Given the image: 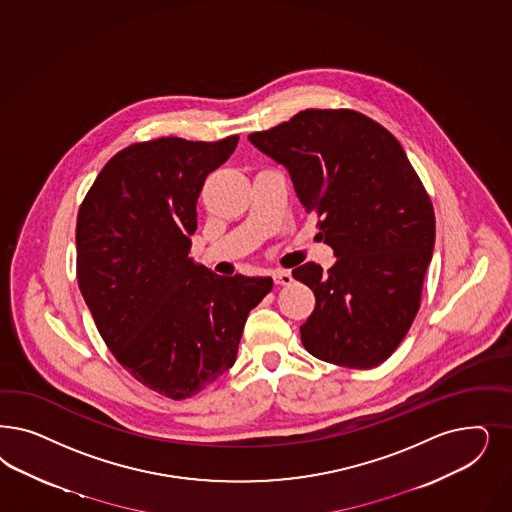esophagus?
Returning a JSON list of instances; mask_svg holds the SVG:
<instances>
[{
    "instance_id": "34e87169",
    "label": "esophagus",
    "mask_w": 512,
    "mask_h": 512,
    "mask_svg": "<svg viewBox=\"0 0 512 512\" xmlns=\"http://www.w3.org/2000/svg\"><path fill=\"white\" fill-rule=\"evenodd\" d=\"M273 281H275V284H279V286H288L294 279H292V273H290V271L277 269V271L273 273Z\"/></svg>"
}]
</instances>
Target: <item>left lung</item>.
<instances>
[{"label": "left lung", "mask_w": 512, "mask_h": 512, "mask_svg": "<svg viewBox=\"0 0 512 512\" xmlns=\"http://www.w3.org/2000/svg\"><path fill=\"white\" fill-rule=\"evenodd\" d=\"M248 141L286 167L337 258L326 273L313 262L292 271L316 297L303 347L324 362L377 367L413 324L435 245L433 207L405 150L348 109H307Z\"/></svg>", "instance_id": "obj_1"}]
</instances>
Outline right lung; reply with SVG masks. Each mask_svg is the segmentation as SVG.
I'll return each instance as SVG.
<instances>
[{
  "label": "right lung",
  "instance_id": "add662e5",
  "mask_svg": "<svg viewBox=\"0 0 512 512\" xmlns=\"http://www.w3.org/2000/svg\"><path fill=\"white\" fill-rule=\"evenodd\" d=\"M239 135L160 137L120 150L77 216V279L99 335L150 390L184 399L235 363L247 316L271 277L216 275L190 258L205 177Z\"/></svg>",
  "mask_w": 512,
  "mask_h": 512
}]
</instances>
